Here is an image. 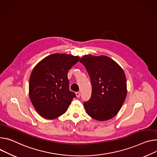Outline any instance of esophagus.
I'll use <instances>...</instances> for the list:
<instances>
[{"mask_svg":"<svg viewBox=\"0 0 157 157\" xmlns=\"http://www.w3.org/2000/svg\"><path fill=\"white\" fill-rule=\"evenodd\" d=\"M76 95L78 98H79L80 97V93L79 92H76Z\"/></svg>","mask_w":157,"mask_h":157,"instance_id":"34e87169","label":"esophagus"}]
</instances>
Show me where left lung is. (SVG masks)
Masks as SVG:
<instances>
[{
    "label": "left lung",
    "instance_id": "left-lung-1",
    "mask_svg": "<svg viewBox=\"0 0 157 157\" xmlns=\"http://www.w3.org/2000/svg\"><path fill=\"white\" fill-rule=\"evenodd\" d=\"M79 62L86 68L92 84L91 97L84 103L87 114L100 121L115 117L127 94L123 69L106 56L85 55Z\"/></svg>",
    "mask_w": 157,
    "mask_h": 157
}]
</instances>
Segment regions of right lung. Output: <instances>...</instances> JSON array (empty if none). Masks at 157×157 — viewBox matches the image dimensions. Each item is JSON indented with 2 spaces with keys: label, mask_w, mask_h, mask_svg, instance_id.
Masks as SVG:
<instances>
[{
  "label": "right lung",
  "mask_w": 157,
  "mask_h": 157,
  "mask_svg": "<svg viewBox=\"0 0 157 157\" xmlns=\"http://www.w3.org/2000/svg\"><path fill=\"white\" fill-rule=\"evenodd\" d=\"M80 59L78 56L56 53L34 67L29 84L31 103L42 118L52 120L67 111L76 94L69 90L68 71Z\"/></svg>",
  "instance_id": "obj_1"
}]
</instances>
